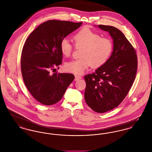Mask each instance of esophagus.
<instances>
[{"mask_svg":"<svg viewBox=\"0 0 152 152\" xmlns=\"http://www.w3.org/2000/svg\"><path fill=\"white\" fill-rule=\"evenodd\" d=\"M81 79V77L80 76L76 75V76H75V81H77V80Z\"/></svg>","mask_w":152,"mask_h":152,"instance_id":"esophagus-1","label":"esophagus"}]
</instances>
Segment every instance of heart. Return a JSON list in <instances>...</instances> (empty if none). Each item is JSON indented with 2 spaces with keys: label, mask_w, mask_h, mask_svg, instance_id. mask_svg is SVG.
<instances>
[{
  "label": "heart",
  "mask_w": 152,
  "mask_h": 152,
  "mask_svg": "<svg viewBox=\"0 0 152 152\" xmlns=\"http://www.w3.org/2000/svg\"><path fill=\"white\" fill-rule=\"evenodd\" d=\"M76 48H83L80 57L77 60L66 63L65 69L69 72L80 75L91 65L93 68H99L105 65L112 56L113 50L112 41L85 26L79 30L73 36ZM61 54L66 58L71 56L73 47L69 40L64 38L60 43Z\"/></svg>",
  "instance_id": "1"
}]
</instances>
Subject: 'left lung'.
I'll use <instances>...</instances> for the list:
<instances>
[{
    "mask_svg": "<svg viewBox=\"0 0 152 152\" xmlns=\"http://www.w3.org/2000/svg\"><path fill=\"white\" fill-rule=\"evenodd\" d=\"M99 27L109 32L113 40V50L105 65L84 76V97L91 108L102 113L118 106L128 94L137 73V56L120 30L110 26Z\"/></svg>",
    "mask_w": 152,
    "mask_h": 152,
    "instance_id": "left-lung-1",
    "label": "left lung"
}]
</instances>
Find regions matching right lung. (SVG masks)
<instances>
[{
    "label": "right lung",
    "mask_w": 152,
    "mask_h": 152,
    "mask_svg": "<svg viewBox=\"0 0 152 152\" xmlns=\"http://www.w3.org/2000/svg\"><path fill=\"white\" fill-rule=\"evenodd\" d=\"M82 22L51 20L39 26L24 44L20 60L22 76L30 94L45 105L56 104L75 79L71 73L51 74L62 63L61 40Z\"/></svg>",
    "instance_id": "obj_1"
}]
</instances>
